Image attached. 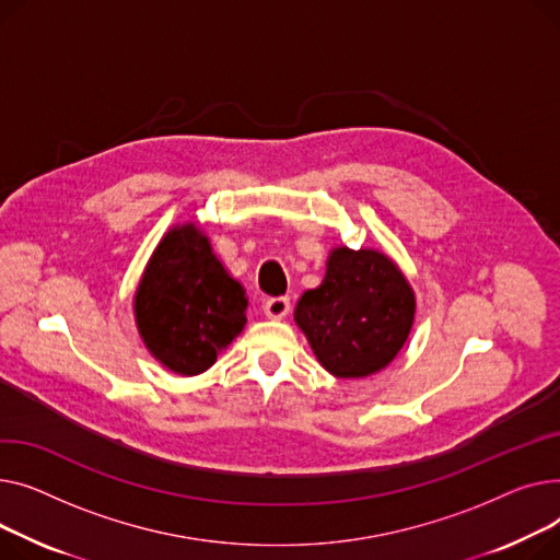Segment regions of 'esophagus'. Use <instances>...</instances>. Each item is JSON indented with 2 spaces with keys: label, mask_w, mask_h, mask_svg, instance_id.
Instances as JSON below:
<instances>
[{
  "label": "esophagus",
  "mask_w": 560,
  "mask_h": 560,
  "mask_svg": "<svg viewBox=\"0 0 560 560\" xmlns=\"http://www.w3.org/2000/svg\"><path fill=\"white\" fill-rule=\"evenodd\" d=\"M289 310H291V301L287 299V295H278V299H269L265 303V314L276 320L284 318L289 314Z\"/></svg>",
  "instance_id": "obj_1"
}]
</instances>
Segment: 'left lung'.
<instances>
[{
  "instance_id": "obj_1",
  "label": "left lung",
  "mask_w": 560,
  "mask_h": 560,
  "mask_svg": "<svg viewBox=\"0 0 560 560\" xmlns=\"http://www.w3.org/2000/svg\"><path fill=\"white\" fill-rule=\"evenodd\" d=\"M413 314V289L393 259L339 246L327 257L320 287L301 295L293 318L327 373L369 377L396 359Z\"/></svg>"
}]
</instances>
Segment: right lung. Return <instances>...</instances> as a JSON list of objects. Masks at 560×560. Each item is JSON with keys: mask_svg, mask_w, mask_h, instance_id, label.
Returning a JSON list of instances; mask_svg holds the SVG:
<instances>
[{"mask_svg": "<svg viewBox=\"0 0 560 560\" xmlns=\"http://www.w3.org/2000/svg\"><path fill=\"white\" fill-rule=\"evenodd\" d=\"M248 299L196 223L174 225L136 291V323L149 352L178 375L208 371L246 325Z\"/></svg>", "mask_w": 560, "mask_h": 560, "instance_id": "right-lung-1", "label": "right lung"}]
</instances>
